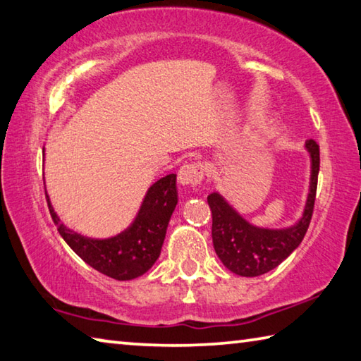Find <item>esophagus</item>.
Here are the masks:
<instances>
[{
	"mask_svg": "<svg viewBox=\"0 0 361 361\" xmlns=\"http://www.w3.org/2000/svg\"><path fill=\"white\" fill-rule=\"evenodd\" d=\"M203 164L201 163H188L184 164L177 173V182L180 185H192L197 187L201 180H203Z\"/></svg>",
	"mask_w": 361,
	"mask_h": 361,
	"instance_id": "esophagus-1",
	"label": "esophagus"
}]
</instances>
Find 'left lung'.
Listing matches in <instances>:
<instances>
[{"instance_id":"left-lung-1","label":"left lung","mask_w":361,"mask_h":361,"mask_svg":"<svg viewBox=\"0 0 361 361\" xmlns=\"http://www.w3.org/2000/svg\"><path fill=\"white\" fill-rule=\"evenodd\" d=\"M311 157V180L301 219L288 228H262L249 224L219 192L207 197L212 212V243L220 262L231 273L244 277L267 274L301 244L312 219L320 168L319 144L306 141Z\"/></svg>"}]
</instances>
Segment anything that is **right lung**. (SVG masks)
<instances>
[{
    "mask_svg": "<svg viewBox=\"0 0 361 361\" xmlns=\"http://www.w3.org/2000/svg\"><path fill=\"white\" fill-rule=\"evenodd\" d=\"M47 204L61 238L82 260L112 279L131 281L147 273L160 257L177 204L176 174L164 176L150 185L133 224L112 238L94 239L69 230L56 216L49 197Z\"/></svg>",
    "mask_w": 361,
    "mask_h": 361,
    "instance_id": "obj_1",
    "label": "right lung"
}]
</instances>
